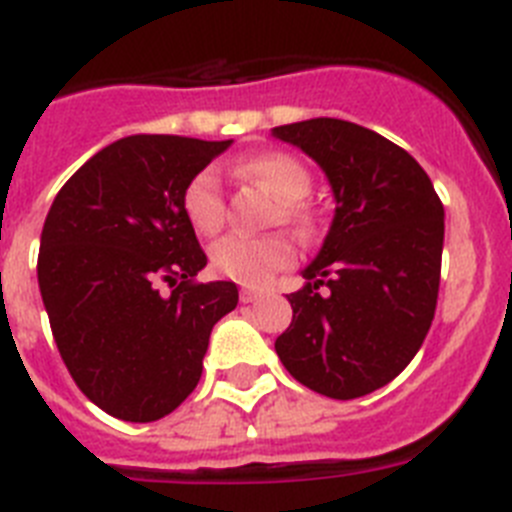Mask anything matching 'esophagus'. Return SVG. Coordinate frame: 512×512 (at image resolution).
<instances>
[{
	"label": "esophagus",
	"instance_id": "obj_1",
	"mask_svg": "<svg viewBox=\"0 0 512 512\" xmlns=\"http://www.w3.org/2000/svg\"><path fill=\"white\" fill-rule=\"evenodd\" d=\"M261 297L264 295H261V292H256V289H241V302H246V305L248 302H259Z\"/></svg>",
	"mask_w": 512,
	"mask_h": 512
}]
</instances>
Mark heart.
<instances>
[{
  "label": "heart",
  "mask_w": 512,
  "mask_h": 512,
  "mask_svg": "<svg viewBox=\"0 0 512 512\" xmlns=\"http://www.w3.org/2000/svg\"><path fill=\"white\" fill-rule=\"evenodd\" d=\"M241 171L264 182L271 192L277 194L279 200H282L284 220L302 225V228L310 225L312 212L307 207L305 197L312 189V176L300 158L282 151L259 153V156L246 158L241 164ZM182 207L189 225L197 233H215L223 225L225 217V197L223 187H220V174L215 169L197 171L187 182V187H184ZM292 261H295V246L282 233H230L223 235L210 251V264L220 277L248 284V287H261L277 271L287 269Z\"/></svg>",
  "instance_id": "obj_1"
}]
</instances>
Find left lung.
Wrapping results in <instances>:
<instances>
[{"mask_svg":"<svg viewBox=\"0 0 512 512\" xmlns=\"http://www.w3.org/2000/svg\"><path fill=\"white\" fill-rule=\"evenodd\" d=\"M325 171L336 215L277 338L284 369L333 400L369 395L423 346L441 282L443 205L405 148L336 117L279 125ZM326 287L325 293L319 289Z\"/></svg>","mask_w":512,"mask_h":512,"instance_id":"obj_1","label":"left lung"}]
</instances>
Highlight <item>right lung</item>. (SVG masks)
<instances>
[{
    "label": "right lung",
    "mask_w": 512,
    "mask_h": 512,
    "mask_svg": "<svg viewBox=\"0 0 512 512\" xmlns=\"http://www.w3.org/2000/svg\"><path fill=\"white\" fill-rule=\"evenodd\" d=\"M230 143L128 135L94 153L48 210L45 312L76 387L112 418L151 423L179 408L212 325L238 305L233 282H194L207 256L182 207L189 179Z\"/></svg>",
    "instance_id": "right-lung-1"
}]
</instances>
